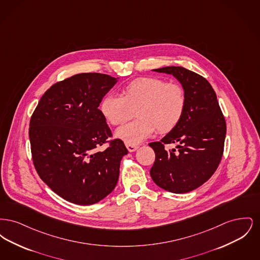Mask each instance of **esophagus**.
<instances>
[{"instance_id":"esophagus-1","label":"esophagus","mask_w":260,"mask_h":260,"mask_svg":"<svg viewBox=\"0 0 260 260\" xmlns=\"http://www.w3.org/2000/svg\"><path fill=\"white\" fill-rule=\"evenodd\" d=\"M126 148L129 152H135L138 148V145H132V144H125Z\"/></svg>"}]
</instances>
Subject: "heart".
Wrapping results in <instances>:
<instances>
[{
	"mask_svg": "<svg viewBox=\"0 0 260 260\" xmlns=\"http://www.w3.org/2000/svg\"><path fill=\"white\" fill-rule=\"evenodd\" d=\"M186 107L184 88L157 77H141L127 83L122 96L108 93L100 103V111L112 125L128 121L136 110V121L116 132L125 144L136 145L152 136L173 131L183 117Z\"/></svg>",
	"mask_w": 260,
	"mask_h": 260,
	"instance_id": "1",
	"label": "heart"
}]
</instances>
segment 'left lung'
I'll return each instance as SVG.
<instances>
[{"label": "left lung", "instance_id": "obj_1", "mask_svg": "<svg viewBox=\"0 0 260 260\" xmlns=\"http://www.w3.org/2000/svg\"><path fill=\"white\" fill-rule=\"evenodd\" d=\"M153 71L173 75L185 90L186 107L182 119L161 141L151 142L155 162L150 170L153 181L162 189L187 193L198 188L216 171L221 161L226 123L210 83L201 75L179 66ZM179 148L167 151L166 144Z\"/></svg>", "mask_w": 260, "mask_h": 260}]
</instances>
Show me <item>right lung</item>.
<instances>
[{
  "mask_svg": "<svg viewBox=\"0 0 260 260\" xmlns=\"http://www.w3.org/2000/svg\"><path fill=\"white\" fill-rule=\"evenodd\" d=\"M117 79L81 73L58 82L44 93L30 120L31 153L39 176L76 205H92L109 195L127 154L121 139L108 140L111 129L99 109ZM107 142V149L98 150Z\"/></svg>",
  "mask_w": 260,
  "mask_h": 260,
  "instance_id": "1",
  "label": "right lung"
}]
</instances>
